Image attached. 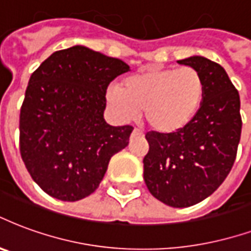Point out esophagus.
<instances>
[{
  "mask_svg": "<svg viewBox=\"0 0 251 251\" xmlns=\"http://www.w3.org/2000/svg\"><path fill=\"white\" fill-rule=\"evenodd\" d=\"M133 135H141V131L138 130V129H134V130H133Z\"/></svg>",
  "mask_w": 251,
  "mask_h": 251,
  "instance_id": "34e87169",
  "label": "esophagus"
}]
</instances>
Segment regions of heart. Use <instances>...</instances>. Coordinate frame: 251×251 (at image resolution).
Wrapping results in <instances>:
<instances>
[{
  "label": "heart",
  "mask_w": 251,
  "mask_h": 251,
  "mask_svg": "<svg viewBox=\"0 0 251 251\" xmlns=\"http://www.w3.org/2000/svg\"><path fill=\"white\" fill-rule=\"evenodd\" d=\"M205 88V79L196 68L150 69L127 77L121 88L109 89L106 98L122 118L135 117L142 110L150 129L170 133L196 117Z\"/></svg>",
  "instance_id": "obj_1"
}]
</instances>
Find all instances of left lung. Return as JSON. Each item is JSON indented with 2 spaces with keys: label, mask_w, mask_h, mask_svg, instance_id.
Returning a JSON list of instances; mask_svg holds the SVG:
<instances>
[{
  "label": "left lung",
  "mask_w": 251,
  "mask_h": 251,
  "mask_svg": "<svg viewBox=\"0 0 251 251\" xmlns=\"http://www.w3.org/2000/svg\"><path fill=\"white\" fill-rule=\"evenodd\" d=\"M178 64L201 72L205 97L185 127L146 133L149 151L144 158V179L158 201L187 207L213 194L227 177L237 157L242 118L238 90L220 64L201 55Z\"/></svg>",
  "instance_id": "1"
}]
</instances>
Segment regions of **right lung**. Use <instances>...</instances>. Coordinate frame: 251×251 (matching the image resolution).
Instances as JSON below:
<instances>
[{
	"instance_id": "1",
	"label": "right lung",
	"mask_w": 251,
	"mask_h": 251,
	"mask_svg": "<svg viewBox=\"0 0 251 251\" xmlns=\"http://www.w3.org/2000/svg\"><path fill=\"white\" fill-rule=\"evenodd\" d=\"M129 72L124 61L73 46L33 72L20 113V153L49 196L74 202L97 190L109 161L129 144L133 126L103 120L109 83Z\"/></svg>"
}]
</instances>
